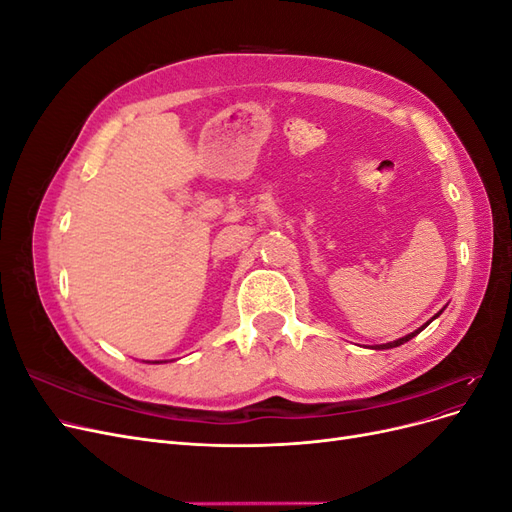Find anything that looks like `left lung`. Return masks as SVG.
<instances>
[{"instance_id": "8db88e82", "label": "left lung", "mask_w": 512, "mask_h": 512, "mask_svg": "<svg viewBox=\"0 0 512 512\" xmlns=\"http://www.w3.org/2000/svg\"><path fill=\"white\" fill-rule=\"evenodd\" d=\"M433 318H438V314H436V316H433ZM433 318H431V320H433ZM431 320H429V322H431ZM429 322H425V324H423V327H421V329H416L414 333H410V335H406V337H399V339H395V342H389V344H380V346H374V350H389V348H397V346H401V344H406V342H410V339H412L414 335H418V333H421V331H423V329L427 327V324H429Z\"/></svg>"}]
</instances>
